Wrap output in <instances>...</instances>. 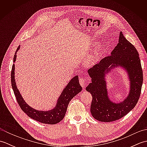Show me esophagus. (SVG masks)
I'll return each instance as SVG.
<instances>
[{"mask_svg":"<svg viewBox=\"0 0 147 147\" xmlns=\"http://www.w3.org/2000/svg\"><path fill=\"white\" fill-rule=\"evenodd\" d=\"M79 82H80V84L81 85V86H82L83 88H84L86 85V83L88 82V80L85 79V78H80Z\"/></svg>","mask_w":147,"mask_h":147,"instance_id":"34e87169","label":"esophagus"}]
</instances>
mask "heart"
<instances>
[{"label":"heart","instance_id":"obj_1","mask_svg":"<svg viewBox=\"0 0 147 147\" xmlns=\"http://www.w3.org/2000/svg\"><path fill=\"white\" fill-rule=\"evenodd\" d=\"M92 61H93V57L91 56V57H90L89 59H88V63H91Z\"/></svg>","mask_w":147,"mask_h":147}]
</instances>
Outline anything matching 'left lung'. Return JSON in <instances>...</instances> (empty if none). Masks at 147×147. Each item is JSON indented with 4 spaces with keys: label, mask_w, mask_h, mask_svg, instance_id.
<instances>
[{
    "label": "left lung",
    "mask_w": 147,
    "mask_h": 147,
    "mask_svg": "<svg viewBox=\"0 0 147 147\" xmlns=\"http://www.w3.org/2000/svg\"><path fill=\"white\" fill-rule=\"evenodd\" d=\"M117 66L127 71L130 82L129 95L122 102L114 103L108 98L105 76L111 68ZM92 83L86 90L92 95L90 112L95 119L112 122L119 119L135 107L138 102L143 83V71L139 54L136 48L124 36L121 32L119 43L111 52L99 63L88 71Z\"/></svg>",
    "instance_id": "8db88e82"
}]
</instances>
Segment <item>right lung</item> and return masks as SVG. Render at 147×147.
<instances>
[{
  "label": "right lung",
  "mask_w": 147,
  "mask_h": 147,
  "mask_svg": "<svg viewBox=\"0 0 147 147\" xmlns=\"http://www.w3.org/2000/svg\"><path fill=\"white\" fill-rule=\"evenodd\" d=\"M20 48V46H19L16 52ZM16 52L14 57V62L16 59ZM14 69V64H13L11 71V85L18 104L22 111L26 114L28 116L40 123L48 124H55L59 123L64 117L68 104L71 100L82 90V87L79 83L78 76H74L70 80L62 91L61 95L58 98L57 104L54 109L48 111H37L28 105L21 96L15 82Z\"/></svg>",
  "instance_id": "add662e5"
}]
</instances>
